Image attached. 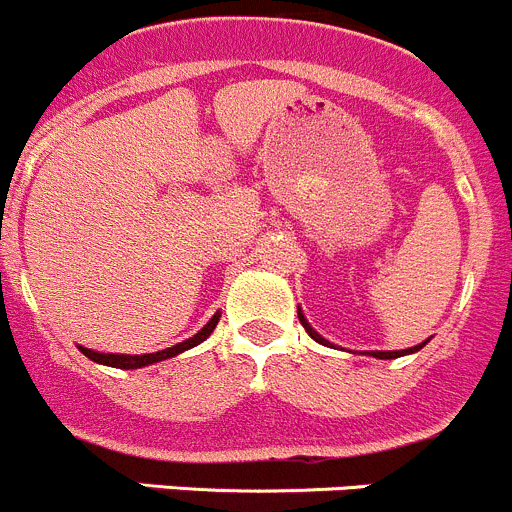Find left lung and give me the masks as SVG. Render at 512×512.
<instances>
[{
    "label": "left lung",
    "mask_w": 512,
    "mask_h": 512,
    "mask_svg": "<svg viewBox=\"0 0 512 512\" xmlns=\"http://www.w3.org/2000/svg\"><path fill=\"white\" fill-rule=\"evenodd\" d=\"M299 321H301V326H304L306 329V334H309L311 339H314V342H319V344H326V339H321L319 334L314 332V329H311L309 326V321L304 319V314H301V309H299ZM427 342H422V344H417V347H412V349H402V352H369L372 354V357H377V359H397V357H402V354H412V352H420L422 347H425Z\"/></svg>",
    "instance_id": "left-lung-1"
}]
</instances>
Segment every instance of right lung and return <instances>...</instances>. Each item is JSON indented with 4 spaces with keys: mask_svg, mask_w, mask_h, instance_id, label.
<instances>
[{
    "mask_svg": "<svg viewBox=\"0 0 512 512\" xmlns=\"http://www.w3.org/2000/svg\"><path fill=\"white\" fill-rule=\"evenodd\" d=\"M218 319H221V314H218V311H216V314H213V319L208 321L206 326H203L201 332L193 334V337H191V339H186V342L175 344V347L163 349V352H153V354H135V357H133V354H100V352H92V349H87V347H80V352L85 354L87 359H92V362H97V364H107V367H118V369H140V367H148V364L163 362V359H170V357H175V354H180V352H186V349L196 347V344L206 342V339L211 337L213 329H216Z\"/></svg>",
    "mask_w": 512,
    "mask_h": 512,
    "instance_id": "obj_1",
    "label": "right lung"
}]
</instances>
